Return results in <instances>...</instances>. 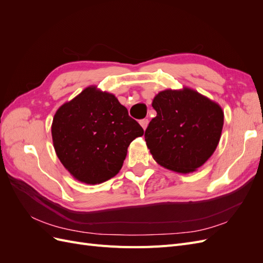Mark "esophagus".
<instances>
[{"instance_id":"esophagus-1","label":"esophagus","mask_w":263,"mask_h":263,"mask_svg":"<svg viewBox=\"0 0 263 263\" xmlns=\"http://www.w3.org/2000/svg\"><path fill=\"white\" fill-rule=\"evenodd\" d=\"M148 123H149V121H148V119H141V121L139 122V124L141 125V127H142V128H144V129H146L147 128V126H148Z\"/></svg>"}]
</instances>
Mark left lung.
Listing matches in <instances>:
<instances>
[{"mask_svg":"<svg viewBox=\"0 0 263 263\" xmlns=\"http://www.w3.org/2000/svg\"><path fill=\"white\" fill-rule=\"evenodd\" d=\"M153 107L157 116L147 127L145 140L159 164L189 173L209 160L224 125V112L217 103L184 87L159 92Z\"/></svg>","mask_w":263,"mask_h":263,"instance_id":"obj_1","label":"left lung"}]
</instances>
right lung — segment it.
I'll return each instance as SVG.
<instances>
[{
  "label": "right lung",
  "instance_id": "obj_1",
  "mask_svg": "<svg viewBox=\"0 0 263 263\" xmlns=\"http://www.w3.org/2000/svg\"><path fill=\"white\" fill-rule=\"evenodd\" d=\"M51 135L59 160L86 184H98L122 169L130 142L144 135L115 95L84 89L55 112Z\"/></svg>",
  "mask_w": 263,
  "mask_h": 263
}]
</instances>
